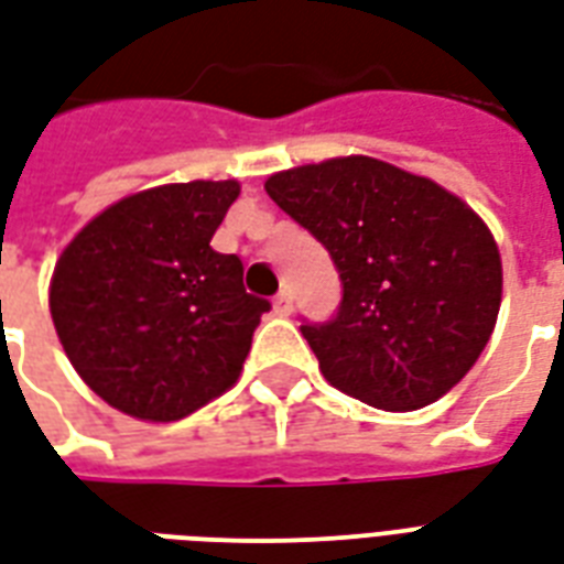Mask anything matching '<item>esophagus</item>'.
<instances>
[{
    "label": "esophagus",
    "instance_id": "esophagus-1",
    "mask_svg": "<svg viewBox=\"0 0 564 564\" xmlns=\"http://www.w3.org/2000/svg\"><path fill=\"white\" fill-rule=\"evenodd\" d=\"M272 311L278 313V316H290V313H292V295H290V292L281 290L278 295H274Z\"/></svg>",
    "mask_w": 564,
    "mask_h": 564
}]
</instances>
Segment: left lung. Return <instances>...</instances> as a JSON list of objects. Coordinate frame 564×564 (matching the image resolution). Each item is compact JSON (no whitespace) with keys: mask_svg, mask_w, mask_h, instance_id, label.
<instances>
[{"mask_svg":"<svg viewBox=\"0 0 564 564\" xmlns=\"http://www.w3.org/2000/svg\"><path fill=\"white\" fill-rule=\"evenodd\" d=\"M265 192L325 245L343 281L337 313L301 325L330 384L416 411L467 376L500 313L502 263L462 197L369 156L290 167Z\"/></svg>","mask_w":564,"mask_h":564,"instance_id":"1","label":"left lung"}]
</instances>
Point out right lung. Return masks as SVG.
<instances>
[{"mask_svg": "<svg viewBox=\"0 0 564 564\" xmlns=\"http://www.w3.org/2000/svg\"><path fill=\"white\" fill-rule=\"evenodd\" d=\"M236 180L129 195L58 257L50 311L73 369L123 414L183 420L236 384L272 304L242 286V260L213 251Z\"/></svg>", "mask_w": 564, "mask_h": 564, "instance_id": "right-lung-1", "label": "right lung"}]
</instances>
